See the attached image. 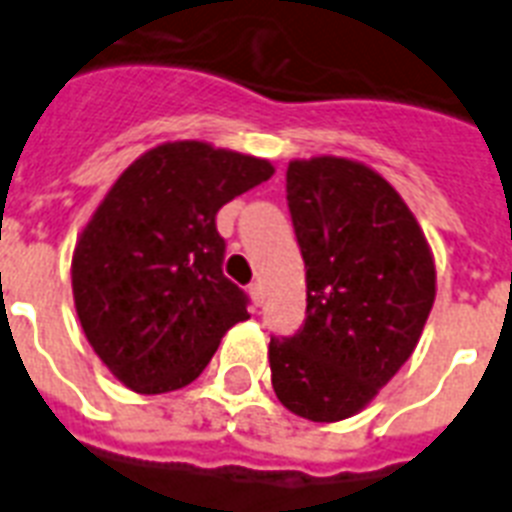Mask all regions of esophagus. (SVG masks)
Masks as SVG:
<instances>
[{
    "instance_id": "obj_1",
    "label": "esophagus",
    "mask_w": 512,
    "mask_h": 512,
    "mask_svg": "<svg viewBox=\"0 0 512 512\" xmlns=\"http://www.w3.org/2000/svg\"><path fill=\"white\" fill-rule=\"evenodd\" d=\"M249 297H252V303L255 305L263 303V284H260V281H252V284H249Z\"/></svg>"
}]
</instances>
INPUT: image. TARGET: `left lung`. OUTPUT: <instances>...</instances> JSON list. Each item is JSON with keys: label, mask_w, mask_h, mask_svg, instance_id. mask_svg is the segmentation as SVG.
Returning <instances> with one entry per match:
<instances>
[{"label": "left lung", "mask_w": 512, "mask_h": 512, "mask_svg": "<svg viewBox=\"0 0 512 512\" xmlns=\"http://www.w3.org/2000/svg\"><path fill=\"white\" fill-rule=\"evenodd\" d=\"M287 204L308 316L292 337H271L273 390L297 417L348 420L417 348L436 300V265L404 199L366 164L289 162Z\"/></svg>", "instance_id": "8db88e82"}]
</instances>
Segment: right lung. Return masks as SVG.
Listing matches in <instances>:
<instances>
[{"label": "right lung", "mask_w": 512, "mask_h": 512, "mask_svg": "<svg viewBox=\"0 0 512 512\" xmlns=\"http://www.w3.org/2000/svg\"><path fill=\"white\" fill-rule=\"evenodd\" d=\"M273 175L271 162L199 140L164 143L119 175L71 260L92 350L135 393H170L204 372L249 297L223 276V204Z\"/></svg>", "instance_id": "obj_1"}]
</instances>
